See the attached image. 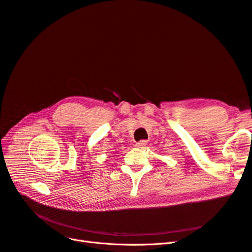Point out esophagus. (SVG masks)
<instances>
[{
  "instance_id": "34e87169",
  "label": "esophagus",
  "mask_w": 252,
  "mask_h": 252,
  "mask_svg": "<svg viewBox=\"0 0 252 252\" xmlns=\"http://www.w3.org/2000/svg\"><path fill=\"white\" fill-rule=\"evenodd\" d=\"M146 144H147V141L142 140V141H140V142L136 143V144H135V146H136V147H139V148H143L144 146H146Z\"/></svg>"
}]
</instances>
